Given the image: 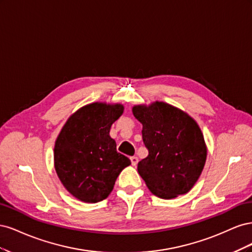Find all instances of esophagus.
I'll use <instances>...</instances> for the list:
<instances>
[{
	"label": "esophagus",
	"instance_id": "34e87169",
	"mask_svg": "<svg viewBox=\"0 0 252 252\" xmlns=\"http://www.w3.org/2000/svg\"><path fill=\"white\" fill-rule=\"evenodd\" d=\"M130 161H131L132 166H136V164L139 163V158H138V157H131Z\"/></svg>",
	"mask_w": 252,
	"mask_h": 252
}]
</instances>
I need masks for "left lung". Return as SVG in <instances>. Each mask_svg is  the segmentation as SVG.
Listing matches in <instances>:
<instances>
[{"label":"left lung","mask_w":252,"mask_h":252,"mask_svg":"<svg viewBox=\"0 0 252 252\" xmlns=\"http://www.w3.org/2000/svg\"><path fill=\"white\" fill-rule=\"evenodd\" d=\"M132 113L143 125V142L149 152L138 164L148 189L165 200L187 193L207 158L199 125L186 112L158 101L135 105Z\"/></svg>","instance_id":"obj_1"}]
</instances>
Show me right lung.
<instances>
[{
	"mask_svg": "<svg viewBox=\"0 0 252 252\" xmlns=\"http://www.w3.org/2000/svg\"><path fill=\"white\" fill-rule=\"evenodd\" d=\"M124 111L122 104L91 103L67 120L55 145V168L64 187L78 200L96 203L112 191L121 171L131 164L117 151L111 125Z\"/></svg>",
	"mask_w": 252,
	"mask_h": 252,
	"instance_id": "right-lung-1",
	"label": "right lung"
}]
</instances>
